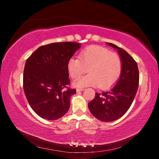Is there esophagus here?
Returning <instances> with one entry per match:
<instances>
[{
    "instance_id": "obj_1",
    "label": "esophagus",
    "mask_w": 159,
    "mask_h": 159,
    "mask_svg": "<svg viewBox=\"0 0 159 159\" xmlns=\"http://www.w3.org/2000/svg\"><path fill=\"white\" fill-rule=\"evenodd\" d=\"M83 90H84V88H77L76 92L80 93V92H81V91H83Z\"/></svg>"
}]
</instances>
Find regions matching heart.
<instances>
[{"instance_id":"1","label":"heart","mask_w":159,"mask_h":159,"mask_svg":"<svg viewBox=\"0 0 159 159\" xmlns=\"http://www.w3.org/2000/svg\"><path fill=\"white\" fill-rule=\"evenodd\" d=\"M86 76L74 82L76 87H98L102 90L112 88L120 79L122 72V61L117 54L106 48L90 45L80 54V58L71 57L67 69L72 79H76L88 71Z\"/></svg>"}]
</instances>
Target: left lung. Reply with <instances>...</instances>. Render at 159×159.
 Returning <instances> with one entry per match:
<instances>
[{"label": "left lung", "instance_id": "left-lung-1", "mask_svg": "<svg viewBox=\"0 0 159 159\" xmlns=\"http://www.w3.org/2000/svg\"><path fill=\"white\" fill-rule=\"evenodd\" d=\"M107 44L118 50L122 61L121 75L112 89L96 93L88 108L98 120L111 122L122 117L133 103L139 85V70L138 64L125 50L110 43Z\"/></svg>", "mask_w": 159, "mask_h": 159}]
</instances>
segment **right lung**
<instances>
[{"label": "right lung", "instance_id": "add662e5", "mask_svg": "<svg viewBox=\"0 0 159 159\" xmlns=\"http://www.w3.org/2000/svg\"><path fill=\"white\" fill-rule=\"evenodd\" d=\"M80 43H53L39 47L25 63L23 88L29 105L37 115L57 120L66 114L70 98L76 93L69 85L67 63Z\"/></svg>", "mask_w": 159, "mask_h": 159}]
</instances>
